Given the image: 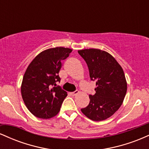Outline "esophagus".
<instances>
[{"instance_id": "34e87169", "label": "esophagus", "mask_w": 149, "mask_h": 149, "mask_svg": "<svg viewBox=\"0 0 149 149\" xmlns=\"http://www.w3.org/2000/svg\"><path fill=\"white\" fill-rule=\"evenodd\" d=\"M78 92H79V91H78V90H75L74 92H71V95H73V96H75V95H78Z\"/></svg>"}]
</instances>
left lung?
<instances>
[{
  "mask_svg": "<svg viewBox=\"0 0 149 149\" xmlns=\"http://www.w3.org/2000/svg\"><path fill=\"white\" fill-rule=\"evenodd\" d=\"M78 52L87 63L90 79L97 81L95 94L89 95L90 103L81 111L94 121L109 118L122 105L127 92L123 70L115 58L104 50L92 48Z\"/></svg>",
  "mask_w": 149,
  "mask_h": 149,
  "instance_id": "obj_1",
  "label": "left lung"
}]
</instances>
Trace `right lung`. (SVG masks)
Wrapping results in <instances>:
<instances>
[{"label": "right lung", "instance_id": "add662e5", "mask_svg": "<svg viewBox=\"0 0 149 149\" xmlns=\"http://www.w3.org/2000/svg\"><path fill=\"white\" fill-rule=\"evenodd\" d=\"M71 52V49L63 47L47 49L38 54L26 70L22 96L26 107L36 117L48 119L60 111L67 92L56 83L61 80L59 72L61 61Z\"/></svg>", "mask_w": 149, "mask_h": 149}]
</instances>
